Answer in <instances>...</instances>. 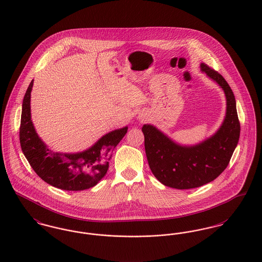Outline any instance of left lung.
<instances>
[{"label":"left lung","mask_w":262,"mask_h":262,"mask_svg":"<svg viewBox=\"0 0 262 262\" xmlns=\"http://www.w3.org/2000/svg\"><path fill=\"white\" fill-rule=\"evenodd\" d=\"M201 71L225 93L226 116L213 136L193 145L175 142L152 124H143L144 147L149 168L162 184L175 189H192L207 184L227 168L241 133L234 95L220 73L201 63Z\"/></svg>","instance_id":"obj_1"}]
</instances>
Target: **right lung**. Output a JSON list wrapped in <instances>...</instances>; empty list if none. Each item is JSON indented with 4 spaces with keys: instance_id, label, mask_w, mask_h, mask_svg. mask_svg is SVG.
<instances>
[{
    "instance_id": "right-lung-1",
    "label": "right lung",
    "mask_w": 262,
    "mask_h": 262,
    "mask_svg": "<svg viewBox=\"0 0 262 262\" xmlns=\"http://www.w3.org/2000/svg\"><path fill=\"white\" fill-rule=\"evenodd\" d=\"M31 81L23 101L19 141L31 168L47 183L66 191L92 188L106 175L115 147L127 132V126L112 130L88 149L76 154L55 152L47 147L33 126L31 115Z\"/></svg>"
}]
</instances>
